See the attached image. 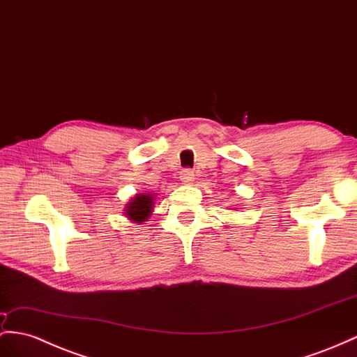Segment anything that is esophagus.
I'll return each instance as SVG.
<instances>
[{
  "label": "esophagus",
  "mask_w": 357,
  "mask_h": 357,
  "mask_svg": "<svg viewBox=\"0 0 357 357\" xmlns=\"http://www.w3.org/2000/svg\"><path fill=\"white\" fill-rule=\"evenodd\" d=\"M179 179H181L182 184H185V185L191 184V182H193V179H195V173H193V170L184 169V170L181 172V176H179Z\"/></svg>",
  "instance_id": "34e87169"
}]
</instances>
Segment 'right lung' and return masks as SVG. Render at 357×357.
Here are the masks:
<instances>
[{
    "instance_id": "1",
    "label": "right lung",
    "mask_w": 357,
    "mask_h": 357,
    "mask_svg": "<svg viewBox=\"0 0 357 357\" xmlns=\"http://www.w3.org/2000/svg\"><path fill=\"white\" fill-rule=\"evenodd\" d=\"M152 208H153V195L140 193L126 204L125 215L130 218L131 222L142 223V222H146V218L151 217Z\"/></svg>"
}]
</instances>
